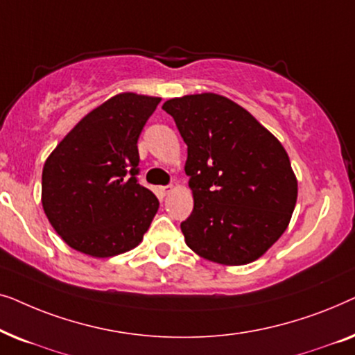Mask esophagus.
<instances>
[{
	"instance_id": "esophagus-1",
	"label": "esophagus",
	"mask_w": 355,
	"mask_h": 355,
	"mask_svg": "<svg viewBox=\"0 0 355 355\" xmlns=\"http://www.w3.org/2000/svg\"><path fill=\"white\" fill-rule=\"evenodd\" d=\"M159 192H162L163 196H168V193L171 192V186H164V187H159Z\"/></svg>"
}]
</instances>
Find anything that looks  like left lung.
Listing matches in <instances>:
<instances>
[{"instance_id": "left-lung-1", "label": "left lung", "mask_w": 355, "mask_h": 355, "mask_svg": "<svg viewBox=\"0 0 355 355\" xmlns=\"http://www.w3.org/2000/svg\"><path fill=\"white\" fill-rule=\"evenodd\" d=\"M187 145L193 210L181 231L189 249L215 263L260 259L283 236L297 179L278 139L249 111L216 94L164 101Z\"/></svg>"}]
</instances>
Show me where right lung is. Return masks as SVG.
<instances>
[{"mask_svg":"<svg viewBox=\"0 0 355 355\" xmlns=\"http://www.w3.org/2000/svg\"><path fill=\"white\" fill-rule=\"evenodd\" d=\"M162 98L124 92L84 116L46 158L43 211L61 239L106 259L137 247L159 202L140 186L137 140Z\"/></svg>","mask_w":355,"mask_h":355,"instance_id":"obj_1","label":"right lung"}]
</instances>
